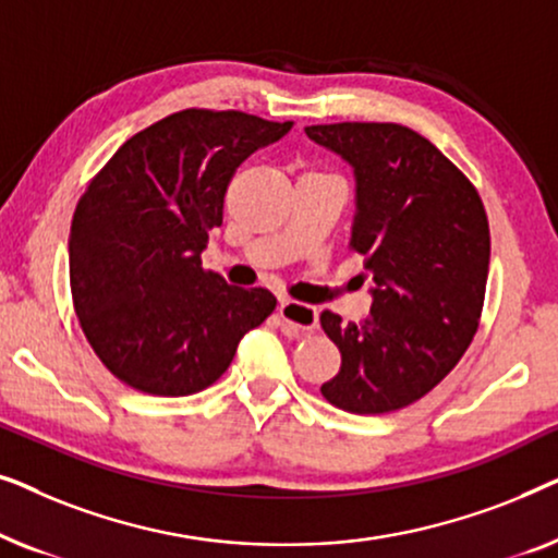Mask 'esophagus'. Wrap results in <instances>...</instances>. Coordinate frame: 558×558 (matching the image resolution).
I'll list each match as a JSON object with an SVG mask.
<instances>
[{"label":"esophagus","mask_w":558,"mask_h":558,"mask_svg":"<svg viewBox=\"0 0 558 558\" xmlns=\"http://www.w3.org/2000/svg\"><path fill=\"white\" fill-rule=\"evenodd\" d=\"M279 315L289 327L294 330H315L317 319H319V310L312 307V304H302L294 300H281L279 302Z\"/></svg>","instance_id":"esophagus-1"}]
</instances>
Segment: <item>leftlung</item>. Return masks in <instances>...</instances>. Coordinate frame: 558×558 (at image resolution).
<instances>
[{
	"mask_svg": "<svg viewBox=\"0 0 558 558\" xmlns=\"http://www.w3.org/2000/svg\"><path fill=\"white\" fill-rule=\"evenodd\" d=\"M350 165L355 216L350 248L363 256L371 315L319 323L342 365L323 396L350 414H388L429 393L472 342L490 269V228L477 190L414 129L304 126Z\"/></svg>",
	"mask_w": 558,
	"mask_h": 558,
	"instance_id": "obj_1",
	"label": "left lung"
}]
</instances>
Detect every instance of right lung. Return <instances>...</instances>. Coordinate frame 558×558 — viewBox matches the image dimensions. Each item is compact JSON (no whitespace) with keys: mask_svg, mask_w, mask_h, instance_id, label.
<instances>
[{"mask_svg":"<svg viewBox=\"0 0 558 558\" xmlns=\"http://www.w3.org/2000/svg\"><path fill=\"white\" fill-rule=\"evenodd\" d=\"M294 121L185 109L134 134L75 208L68 256L75 315L119 380L190 396L223 376L243 335L271 315L269 289L205 271L235 167Z\"/></svg>","mask_w":558,"mask_h":558,"instance_id":"obj_1","label":"right lung"}]
</instances>
